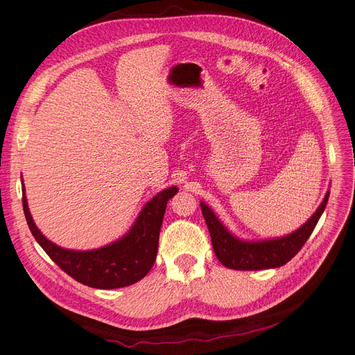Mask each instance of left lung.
Wrapping results in <instances>:
<instances>
[{
	"label": "left lung",
	"instance_id": "8db88e82",
	"mask_svg": "<svg viewBox=\"0 0 355 355\" xmlns=\"http://www.w3.org/2000/svg\"><path fill=\"white\" fill-rule=\"evenodd\" d=\"M328 198L329 192L326 193L315 214L299 230L286 237L263 240V242H242L224 229L214 212L204 202H201V209L218 261L224 266L237 269V271H258V269L282 266L299 253L310 234L313 233L322 212L328 204Z\"/></svg>",
	"mask_w": 355,
	"mask_h": 355
}]
</instances>
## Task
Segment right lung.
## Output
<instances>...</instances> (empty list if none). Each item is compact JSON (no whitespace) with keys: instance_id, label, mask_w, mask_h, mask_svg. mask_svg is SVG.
Returning a JSON list of instances; mask_svg holds the SVG:
<instances>
[{"instance_id":"obj_1","label":"right lung","mask_w":355,"mask_h":355,"mask_svg":"<svg viewBox=\"0 0 355 355\" xmlns=\"http://www.w3.org/2000/svg\"><path fill=\"white\" fill-rule=\"evenodd\" d=\"M176 192L178 188L172 187L155 195L141 211L131 232L123 239L89 252L68 250L49 242L35 225L24 195L23 209L36 242L65 274L84 286L110 290L131 286L148 274L157 257L160 227L167 201Z\"/></svg>"}]
</instances>
